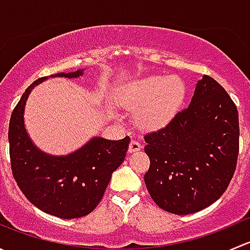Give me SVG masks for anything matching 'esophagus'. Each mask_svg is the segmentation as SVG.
I'll use <instances>...</instances> for the list:
<instances>
[{"instance_id":"obj_1","label":"esophagus","mask_w":250,"mask_h":250,"mask_svg":"<svg viewBox=\"0 0 250 250\" xmlns=\"http://www.w3.org/2000/svg\"><path fill=\"white\" fill-rule=\"evenodd\" d=\"M141 150V145L138 141L135 140H132L129 144V147H128V152H137V151H140Z\"/></svg>"}]
</instances>
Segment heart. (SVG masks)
<instances>
[{
    "mask_svg": "<svg viewBox=\"0 0 250 250\" xmlns=\"http://www.w3.org/2000/svg\"><path fill=\"white\" fill-rule=\"evenodd\" d=\"M186 95L183 78L155 75L137 81L125 88L123 98L137 110V122L144 129H157L172 121Z\"/></svg>",
    "mask_w": 250,
    "mask_h": 250,
    "instance_id": "1",
    "label": "heart"
}]
</instances>
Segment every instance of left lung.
I'll return each instance as SVG.
<instances>
[{
    "instance_id": "1",
    "label": "left lung",
    "mask_w": 250,
    "mask_h": 250,
    "mask_svg": "<svg viewBox=\"0 0 250 250\" xmlns=\"http://www.w3.org/2000/svg\"><path fill=\"white\" fill-rule=\"evenodd\" d=\"M153 202L176 215L200 211L228 188L239 150L238 111L226 90L204 75L190 105L144 137Z\"/></svg>"
}]
</instances>
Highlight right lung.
Returning <instances> with one entry per match:
<instances>
[{"mask_svg": "<svg viewBox=\"0 0 250 250\" xmlns=\"http://www.w3.org/2000/svg\"><path fill=\"white\" fill-rule=\"evenodd\" d=\"M83 72H60L50 77L77 78ZM47 78L30 84L12 112L8 130L12 173L25 197L42 211L62 219L81 218L100 202L111 175L125 161L130 139L94 137L66 156L40 150L27 134L24 111L31 90Z\"/></svg>", "mask_w": 250, "mask_h": 250, "instance_id": "add662e5", "label": "right lung"}]
</instances>
